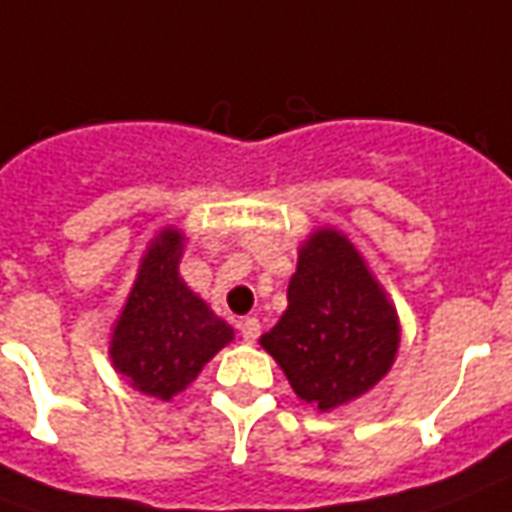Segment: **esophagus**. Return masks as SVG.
<instances>
[{
  "label": "esophagus",
  "instance_id": "esophagus-1",
  "mask_svg": "<svg viewBox=\"0 0 512 512\" xmlns=\"http://www.w3.org/2000/svg\"><path fill=\"white\" fill-rule=\"evenodd\" d=\"M238 330H241V338L246 343H255L260 338V321L255 316L241 318V324H238Z\"/></svg>",
  "mask_w": 512,
  "mask_h": 512
}]
</instances>
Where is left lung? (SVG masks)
Returning <instances> with one entry per match:
<instances>
[{"label": "left lung", "mask_w": 512, "mask_h": 512, "mask_svg": "<svg viewBox=\"0 0 512 512\" xmlns=\"http://www.w3.org/2000/svg\"><path fill=\"white\" fill-rule=\"evenodd\" d=\"M293 393L321 413L371 391L399 349V316L343 232L316 230L299 249L288 310L260 338Z\"/></svg>", "instance_id": "left-lung-1"}]
</instances>
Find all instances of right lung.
<instances>
[{
  "mask_svg": "<svg viewBox=\"0 0 512 512\" xmlns=\"http://www.w3.org/2000/svg\"><path fill=\"white\" fill-rule=\"evenodd\" d=\"M185 235L160 230L146 246L110 335V360L132 388L169 402L232 341V327L180 277Z\"/></svg>",
  "mask_w": 512,
  "mask_h": 512,
  "instance_id": "add662e5",
  "label": "right lung"
}]
</instances>
